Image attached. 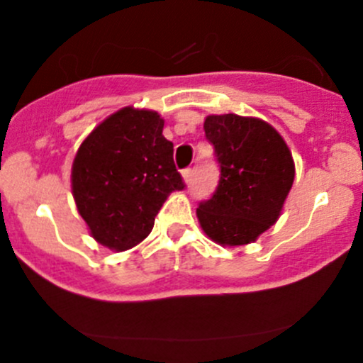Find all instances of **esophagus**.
Returning <instances> with one entry per match:
<instances>
[{"instance_id": "34e87169", "label": "esophagus", "mask_w": 363, "mask_h": 363, "mask_svg": "<svg viewBox=\"0 0 363 363\" xmlns=\"http://www.w3.org/2000/svg\"><path fill=\"white\" fill-rule=\"evenodd\" d=\"M182 177H184L186 182H191V179H193V168H186V170H182Z\"/></svg>"}]
</instances>
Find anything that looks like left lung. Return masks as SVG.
I'll return each mask as SVG.
<instances>
[{"label":"left lung","mask_w":363,"mask_h":363,"mask_svg":"<svg viewBox=\"0 0 363 363\" xmlns=\"http://www.w3.org/2000/svg\"><path fill=\"white\" fill-rule=\"evenodd\" d=\"M205 138L214 145L219 182L196 208L214 242L244 246L277 221L295 177L283 137L265 121L237 113L208 116Z\"/></svg>","instance_id":"8db88e82"}]
</instances>
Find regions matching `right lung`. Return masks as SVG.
Masks as SVG:
<instances>
[{
	"label": "right lung",
	"mask_w": 363,
	"mask_h": 363,
	"mask_svg": "<svg viewBox=\"0 0 363 363\" xmlns=\"http://www.w3.org/2000/svg\"><path fill=\"white\" fill-rule=\"evenodd\" d=\"M186 184L174 144L152 111L121 108L91 131L77 151L72 189L79 214L104 246L126 251L151 233L161 205Z\"/></svg>",
	"instance_id": "add662e5"
}]
</instances>
